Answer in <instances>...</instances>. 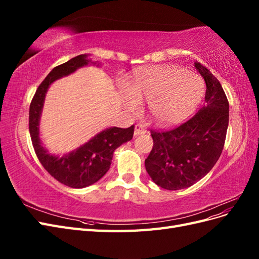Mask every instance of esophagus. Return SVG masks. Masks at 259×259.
Returning <instances> with one entry per match:
<instances>
[{
  "label": "esophagus",
  "instance_id": "obj_1",
  "mask_svg": "<svg viewBox=\"0 0 259 259\" xmlns=\"http://www.w3.org/2000/svg\"><path fill=\"white\" fill-rule=\"evenodd\" d=\"M146 132H147L146 128L143 126L142 124H136V125H135V131H134V135H135V136L143 135V134H145Z\"/></svg>",
  "mask_w": 259,
  "mask_h": 259
}]
</instances>
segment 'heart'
Instances as JSON below:
<instances>
[{"instance_id":"b5f03b06","label":"heart","mask_w":259,"mask_h":259,"mask_svg":"<svg viewBox=\"0 0 259 259\" xmlns=\"http://www.w3.org/2000/svg\"><path fill=\"white\" fill-rule=\"evenodd\" d=\"M204 93L200 77L174 66L154 67L138 74L124 93V105L132 113L148 103L149 114L158 124L182 121L199 105Z\"/></svg>"}]
</instances>
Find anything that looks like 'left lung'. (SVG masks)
I'll return each instance as SVG.
<instances>
[{"label": "left lung", "instance_id": "1", "mask_svg": "<svg viewBox=\"0 0 259 259\" xmlns=\"http://www.w3.org/2000/svg\"><path fill=\"white\" fill-rule=\"evenodd\" d=\"M194 66L206 84L204 107L174 128L151 131L153 148L145 166L153 182L166 190L184 189L199 182L213 168L225 145L228 99L208 69L198 61Z\"/></svg>", "mask_w": 259, "mask_h": 259}]
</instances>
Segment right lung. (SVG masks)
Returning a JSON list of instances; mask_svg holds the SVG:
<instances>
[{
	"label": "right lung",
	"instance_id": "obj_1",
	"mask_svg": "<svg viewBox=\"0 0 259 259\" xmlns=\"http://www.w3.org/2000/svg\"><path fill=\"white\" fill-rule=\"evenodd\" d=\"M88 57L89 55H79L65 64L55 67L37 88L29 110L30 136L38 161L59 183L77 189L98 182L110 168L115 149L130 142L134 135V125L127 128L109 127L83 146L62 156L51 154L43 147L38 125L46 92L50 85L60 77L71 74L89 64L96 65V62H93Z\"/></svg>",
	"mask_w": 259,
	"mask_h": 259
}]
</instances>
